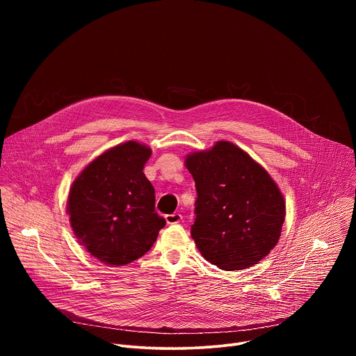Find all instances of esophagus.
Returning a JSON list of instances; mask_svg holds the SVG:
<instances>
[{
	"mask_svg": "<svg viewBox=\"0 0 356 356\" xmlns=\"http://www.w3.org/2000/svg\"><path fill=\"white\" fill-rule=\"evenodd\" d=\"M181 214H179V213H173V214H168V216H165V220H166V222L168 224H177V222H180L181 221Z\"/></svg>",
	"mask_w": 356,
	"mask_h": 356,
	"instance_id": "obj_1",
	"label": "esophagus"
}]
</instances>
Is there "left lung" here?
Returning a JSON list of instances; mask_svg holds the SVG:
<instances>
[{
	"mask_svg": "<svg viewBox=\"0 0 356 356\" xmlns=\"http://www.w3.org/2000/svg\"><path fill=\"white\" fill-rule=\"evenodd\" d=\"M197 190L191 236L222 270L257 265L277 245L286 201L270 175L245 150L218 140L186 156Z\"/></svg>",
	"mask_w": 356,
	"mask_h": 356,
	"instance_id": "obj_1",
	"label": "left lung"
}]
</instances>
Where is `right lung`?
Here are the masks:
<instances>
[{
	"label": "right lung",
	"mask_w": 356,
	"mask_h": 356,
	"mask_svg": "<svg viewBox=\"0 0 356 356\" xmlns=\"http://www.w3.org/2000/svg\"><path fill=\"white\" fill-rule=\"evenodd\" d=\"M150 155V147L136 140L120 143L90 162L70 187L66 210L72 229L90 255L106 265L139 259L166 225L143 173Z\"/></svg>",
	"instance_id": "right-lung-1"
}]
</instances>
